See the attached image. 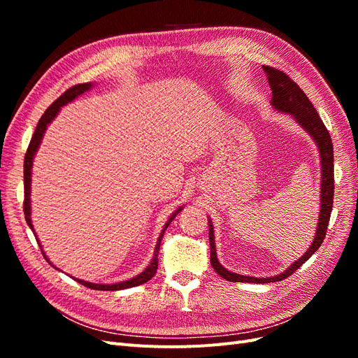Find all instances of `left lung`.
<instances>
[{
	"label": "left lung",
	"instance_id": "obj_1",
	"mask_svg": "<svg viewBox=\"0 0 358 358\" xmlns=\"http://www.w3.org/2000/svg\"><path fill=\"white\" fill-rule=\"evenodd\" d=\"M266 78L268 80L270 90H272V104L273 109L280 113L289 115L294 121L306 131L309 137L315 142L318 155H320V166H321V188H320V215H318V225L315 237L308 248V251L297 258L285 272L270 276V278H254L239 275L227 270L216 257V246H215V234H213V224L210 218L209 222V243H210V264L215 268V272L221 278L227 279L229 282H252V284H268V282H279L296 270L317 252V249L321 246L324 237L327 233V225L330 220V213L333 208V194H334V175H333V143L326 125L322 124L320 115L317 113L315 107L309 101L306 94L303 92L296 82H292L288 76L276 69L263 66Z\"/></svg>",
	"mask_w": 358,
	"mask_h": 358
}]
</instances>
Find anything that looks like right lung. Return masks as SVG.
I'll return each instance as SVG.
<instances>
[{"mask_svg": "<svg viewBox=\"0 0 358 358\" xmlns=\"http://www.w3.org/2000/svg\"><path fill=\"white\" fill-rule=\"evenodd\" d=\"M92 88H94V83L92 82L76 85V86H73V88H70L69 91L64 92L55 103H52L50 107H48V110L43 113V116L40 117V121H38L37 128H36V131H34V136H32L31 142H29V146H28V150H27V154H25V161H24V188H25L24 212H25V221H27L29 229L32 230V233H34L36 239L38 242V246L41 249V252H43V255H45V258L49 262V264H52L50 259L48 258L46 252L43 251V246H41V243L38 241L37 233L34 230V225H32V221H31V176H32V162H34V157H36L37 150H38V148L41 145V140H43V136H45V133H46L48 125L53 121V119L57 117V115L61 110V107L67 106L69 103L74 101L76 99H78V96H80L85 92H88ZM180 210H183V206H179V208L170 215V218L167 220L164 227H162V230H161L159 237H158V241H157V245H155L154 257H152V259H150V263L146 266V268L143 270L142 273H138V275L129 278L127 280H121V282H115V284H94V282H90V280H83V279H78V278H73V276L71 278L74 280H78L79 284H82L85 287H88L91 289H100V291H117V289L133 288V287H137V285H142V284L148 282V280L152 279L155 276V273H157V268H158V251H159V245H161V241H162V236H164L167 227L171 224L173 220L176 218V215ZM53 267H55L57 270H59L57 266H53Z\"/></svg>", "mask_w": 358, "mask_h": 358, "instance_id": "1", "label": "right lung"}]
</instances>
